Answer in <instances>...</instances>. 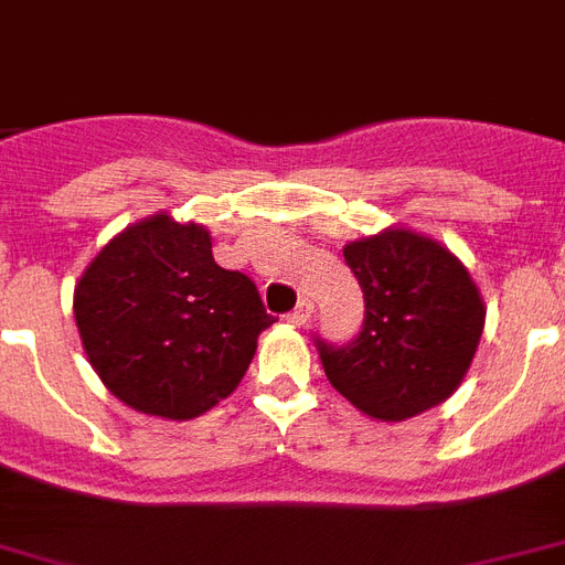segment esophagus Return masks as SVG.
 I'll use <instances>...</instances> for the list:
<instances>
[{
    "label": "esophagus",
    "instance_id": "esophagus-1",
    "mask_svg": "<svg viewBox=\"0 0 565 565\" xmlns=\"http://www.w3.org/2000/svg\"><path fill=\"white\" fill-rule=\"evenodd\" d=\"M310 313H313V305H310L308 299H301L299 305L287 313V322H292V326H305L310 319Z\"/></svg>",
    "mask_w": 565,
    "mask_h": 565
}]
</instances>
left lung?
<instances>
[{"instance_id": "left-lung-1", "label": "left lung", "mask_w": 565, "mask_h": 565, "mask_svg": "<svg viewBox=\"0 0 565 565\" xmlns=\"http://www.w3.org/2000/svg\"><path fill=\"white\" fill-rule=\"evenodd\" d=\"M363 290V326L345 345L317 337L337 393L372 419L402 422L455 393L483 331L481 292L448 248L384 231L343 248Z\"/></svg>"}]
</instances>
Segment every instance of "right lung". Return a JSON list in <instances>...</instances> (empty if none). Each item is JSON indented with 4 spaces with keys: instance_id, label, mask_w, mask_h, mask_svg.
<instances>
[{
    "instance_id": "right-lung-1",
    "label": "right lung",
    "mask_w": 565,
    "mask_h": 565,
    "mask_svg": "<svg viewBox=\"0 0 565 565\" xmlns=\"http://www.w3.org/2000/svg\"><path fill=\"white\" fill-rule=\"evenodd\" d=\"M75 326L119 402L193 419L234 393L275 322L255 281L213 260L211 234L167 213L114 237L75 287Z\"/></svg>"
}]
</instances>
